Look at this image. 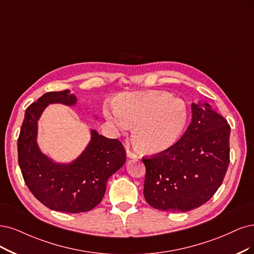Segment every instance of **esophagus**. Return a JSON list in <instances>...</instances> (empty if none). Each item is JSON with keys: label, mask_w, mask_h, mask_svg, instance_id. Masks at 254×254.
Here are the masks:
<instances>
[{"label": "esophagus", "mask_w": 254, "mask_h": 254, "mask_svg": "<svg viewBox=\"0 0 254 254\" xmlns=\"http://www.w3.org/2000/svg\"><path fill=\"white\" fill-rule=\"evenodd\" d=\"M127 156H128L129 158H136V157H137L136 154H135L133 151H130V149H129L128 147H127Z\"/></svg>", "instance_id": "1"}]
</instances>
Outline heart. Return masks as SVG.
<instances>
[{"instance_id": "b5f03b06", "label": "heart", "mask_w": 254, "mask_h": 254, "mask_svg": "<svg viewBox=\"0 0 254 254\" xmlns=\"http://www.w3.org/2000/svg\"><path fill=\"white\" fill-rule=\"evenodd\" d=\"M115 109L106 118L118 130L134 127L132 138L139 152L156 155L173 146L185 127L187 108L168 93H126L118 96Z\"/></svg>"}]
</instances>
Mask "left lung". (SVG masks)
Listing matches in <instances>:
<instances>
[{
  "label": "left lung",
  "mask_w": 254,
  "mask_h": 254,
  "mask_svg": "<svg viewBox=\"0 0 254 254\" xmlns=\"http://www.w3.org/2000/svg\"><path fill=\"white\" fill-rule=\"evenodd\" d=\"M191 122L166 151L142 157L143 194L152 207L186 212L207 202L221 186L229 159L230 126L207 102L191 105Z\"/></svg>",
  "instance_id": "8db88e82"
}]
</instances>
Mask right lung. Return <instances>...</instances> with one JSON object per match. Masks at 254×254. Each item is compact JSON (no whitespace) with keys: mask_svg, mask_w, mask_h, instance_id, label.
<instances>
[{"mask_svg":"<svg viewBox=\"0 0 254 254\" xmlns=\"http://www.w3.org/2000/svg\"><path fill=\"white\" fill-rule=\"evenodd\" d=\"M72 106L76 98L69 90L48 92L26 109L17 139L18 165L28 189L46 207L78 213L97 206L105 195L109 178L127 161L124 144L92 129V139L71 164H56L36 144L37 120L49 103Z\"/></svg>","mask_w":254,"mask_h":254,"instance_id":"right-lung-1","label":"right lung"}]
</instances>
